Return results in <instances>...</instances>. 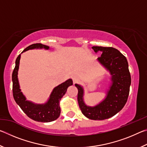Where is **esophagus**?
Returning a JSON list of instances; mask_svg holds the SVG:
<instances>
[{
    "label": "esophagus",
    "instance_id": "obj_1",
    "mask_svg": "<svg viewBox=\"0 0 147 147\" xmlns=\"http://www.w3.org/2000/svg\"><path fill=\"white\" fill-rule=\"evenodd\" d=\"M73 84H74L78 83V82H79V79H78V77H76V76L73 77Z\"/></svg>",
    "mask_w": 147,
    "mask_h": 147
}]
</instances>
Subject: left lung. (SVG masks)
<instances>
[{
    "mask_svg": "<svg viewBox=\"0 0 147 147\" xmlns=\"http://www.w3.org/2000/svg\"><path fill=\"white\" fill-rule=\"evenodd\" d=\"M92 49L95 53H102L97 59L110 72L112 84L105 100L94 107L87 106L84 104L83 89L75 84L78 91L77 98L82 113L86 117L92 120H104L115 115L125 105L130 92L131 76L127 59L117 49L99 46H94Z\"/></svg>",
    "mask_w": 147,
    "mask_h": 147,
    "instance_id": "1",
    "label": "left lung"
}]
</instances>
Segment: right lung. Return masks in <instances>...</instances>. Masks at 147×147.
<instances>
[{
	"mask_svg": "<svg viewBox=\"0 0 147 147\" xmlns=\"http://www.w3.org/2000/svg\"><path fill=\"white\" fill-rule=\"evenodd\" d=\"M38 48H44L49 49V47L44 45L41 43H35L24 50L22 52H25L29 49ZM21 58V54L17 56L16 61V67L12 73V82H13V95L15 101L20 106L24 113L33 120L42 123L51 122L59 117L60 115L61 109L59 107V101L63 96L65 94L68 87L73 85V80L69 79L68 80L62 83L60 85L56 87L53 89L51 94L49 101L46 104L40 105V104H35L30 102L26 100V98L19 89V84L17 78V72L19 70V61Z\"/></svg>",
	"mask_w": 147,
	"mask_h": 147,
	"instance_id": "1",
	"label": "right lung"
}]
</instances>
